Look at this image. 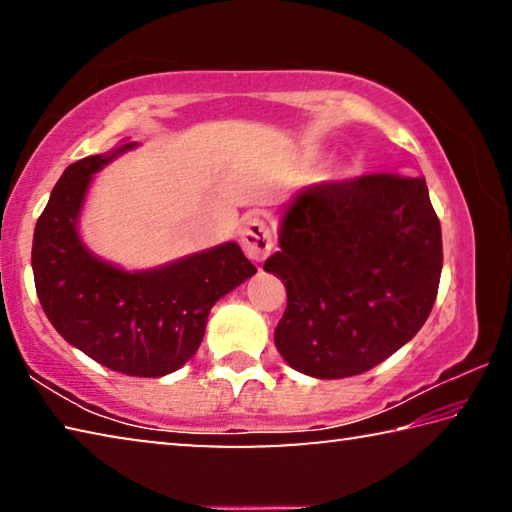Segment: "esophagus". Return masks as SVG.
Masks as SVG:
<instances>
[{
  "instance_id": "1",
  "label": "esophagus",
  "mask_w": 512,
  "mask_h": 512,
  "mask_svg": "<svg viewBox=\"0 0 512 512\" xmlns=\"http://www.w3.org/2000/svg\"><path fill=\"white\" fill-rule=\"evenodd\" d=\"M241 248L244 253L253 259V262H262V259L271 253L273 248V235L268 223L259 214H248L241 225Z\"/></svg>"
}]
</instances>
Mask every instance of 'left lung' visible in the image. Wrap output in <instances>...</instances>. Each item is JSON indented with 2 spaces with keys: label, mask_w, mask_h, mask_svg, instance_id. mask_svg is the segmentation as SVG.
Returning a JSON list of instances; mask_svg holds the SVG:
<instances>
[{
  "label": "left lung",
  "mask_w": 512,
  "mask_h": 512,
  "mask_svg": "<svg viewBox=\"0 0 512 512\" xmlns=\"http://www.w3.org/2000/svg\"><path fill=\"white\" fill-rule=\"evenodd\" d=\"M264 271L287 287L275 348L316 379L361 375L420 332L443 235L424 178L363 176L291 196Z\"/></svg>",
  "instance_id": "8db88e82"
}]
</instances>
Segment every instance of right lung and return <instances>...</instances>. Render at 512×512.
Masks as SVG:
<instances>
[{"label": "right lung", "mask_w": 512, "mask_h": 512, "mask_svg": "<svg viewBox=\"0 0 512 512\" xmlns=\"http://www.w3.org/2000/svg\"><path fill=\"white\" fill-rule=\"evenodd\" d=\"M69 164L33 232L31 266L49 323L76 350L131 377H164L194 357L210 309L257 273L237 241H225L153 268H124L92 253L81 216L94 176L137 149Z\"/></svg>", "instance_id": "right-lung-1"}]
</instances>
